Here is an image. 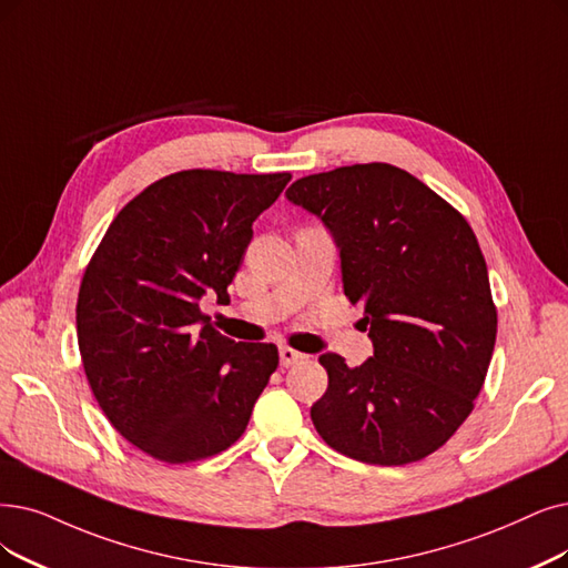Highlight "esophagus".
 Listing matches in <instances>:
<instances>
[{"mask_svg":"<svg viewBox=\"0 0 568 568\" xmlns=\"http://www.w3.org/2000/svg\"><path fill=\"white\" fill-rule=\"evenodd\" d=\"M303 358H307L303 352H296V349H291V347H280V361H282V366H293V363H298V361H303Z\"/></svg>","mask_w":568,"mask_h":568,"instance_id":"1","label":"esophagus"}]
</instances>
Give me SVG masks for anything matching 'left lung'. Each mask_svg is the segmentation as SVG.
I'll return each instance as SVG.
<instances>
[{
    "mask_svg": "<svg viewBox=\"0 0 568 568\" xmlns=\"http://www.w3.org/2000/svg\"><path fill=\"white\" fill-rule=\"evenodd\" d=\"M286 197L320 216L339 248L343 288L363 305L373 356L349 368L322 354L320 436L349 459L413 464L443 447L473 410L496 343L487 263L466 219L387 163L310 174Z\"/></svg>",
    "mask_w": 568,
    "mask_h": 568,
    "instance_id": "left-lung-1",
    "label": "left lung"
}]
</instances>
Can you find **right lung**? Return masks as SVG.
I'll list each match as a JSON object with an SVG mask.
<instances>
[{
  "mask_svg": "<svg viewBox=\"0 0 568 568\" xmlns=\"http://www.w3.org/2000/svg\"><path fill=\"white\" fill-rule=\"evenodd\" d=\"M288 172L184 170L111 221L77 303L83 371L102 413L149 457L189 464L229 449L277 371L275 345L235 343L200 301L229 303L252 225Z\"/></svg>",
  "mask_w": 568,
  "mask_h": 568,
  "instance_id": "obj_1",
  "label": "right lung"
}]
</instances>
